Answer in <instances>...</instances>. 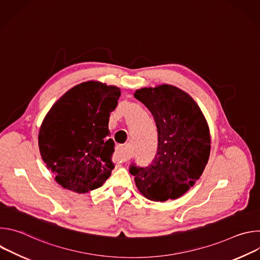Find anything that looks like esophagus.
<instances>
[{
	"label": "esophagus",
	"mask_w": 260,
	"mask_h": 260,
	"mask_svg": "<svg viewBox=\"0 0 260 260\" xmlns=\"http://www.w3.org/2000/svg\"><path fill=\"white\" fill-rule=\"evenodd\" d=\"M115 159L118 162H125L126 160L129 159V156L125 150V147L123 145H118L116 147V151H115Z\"/></svg>",
	"instance_id": "obj_1"
}]
</instances>
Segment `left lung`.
I'll use <instances>...</instances> for the list:
<instances>
[{
  "label": "left lung",
  "mask_w": 260,
  "mask_h": 260,
  "mask_svg": "<svg viewBox=\"0 0 260 260\" xmlns=\"http://www.w3.org/2000/svg\"><path fill=\"white\" fill-rule=\"evenodd\" d=\"M134 95L153 115L158 146L149 166L133 164L129 173L148 200L178 199L193 186L208 164L211 137L206 118L194 100L173 85L144 87Z\"/></svg>",
  "instance_id": "obj_1"
}]
</instances>
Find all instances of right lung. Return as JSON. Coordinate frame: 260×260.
Returning a JSON list of instances; mask_svg holds the SVG:
<instances>
[{
    "label": "right lung",
    "mask_w": 260,
    "mask_h": 260,
    "mask_svg": "<svg viewBox=\"0 0 260 260\" xmlns=\"http://www.w3.org/2000/svg\"><path fill=\"white\" fill-rule=\"evenodd\" d=\"M120 89L87 81L68 90L49 110L39 132L47 169L66 189L85 193L101 187L114 169L109 117Z\"/></svg>",
    "instance_id": "right-lung-1"
}]
</instances>
